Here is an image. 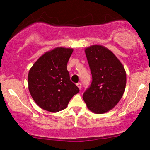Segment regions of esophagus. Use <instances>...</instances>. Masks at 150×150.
I'll return each instance as SVG.
<instances>
[{
	"instance_id": "obj_1",
	"label": "esophagus",
	"mask_w": 150,
	"mask_h": 150,
	"mask_svg": "<svg viewBox=\"0 0 150 150\" xmlns=\"http://www.w3.org/2000/svg\"><path fill=\"white\" fill-rule=\"evenodd\" d=\"M76 85H77V87H79L80 89H81V83H78L76 84Z\"/></svg>"
}]
</instances>
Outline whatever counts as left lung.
<instances>
[{"label":"left lung","instance_id":"left-lung-1","mask_svg":"<svg viewBox=\"0 0 150 150\" xmlns=\"http://www.w3.org/2000/svg\"><path fill=\"white\" fill-rule=\"evenodd\" d=\"M92 82L84 92L83 100L94 113L111 110L120 102L126 85V73L120 61L110 50L93 45L85 50Z\"/></svg>","mask_w":150,"mask_h":150}]
</instances>
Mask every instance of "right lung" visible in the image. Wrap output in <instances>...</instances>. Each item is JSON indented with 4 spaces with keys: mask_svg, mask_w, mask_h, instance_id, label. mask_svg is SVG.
<instances>
[{
    "mask_svg": "<svg viewBox=\"0 0 150 150\" xmlns=\"http://www.w3.org/2000/svg\"><path fill=\"white\" fill-rule=\"evenodd\" d=\"M72 48L57 47L44 53L30 69L28 90L42 109L57 112L67 107L79 89L70 81L67 64Z\"/></svg>",
    "mask_w": 150,
    "mask_h": 150,
    "instance_id": "right-lung-1",
    "label": "right lung"
}]
</instances>
